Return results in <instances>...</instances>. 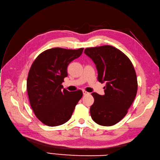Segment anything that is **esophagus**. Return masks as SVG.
Returning a JSON list of instances; mask_svg holds the SVG:
<instances>
[{
    "label": "esophagus",
    "mask_w": 160,
    "mask_h": 160,
    "mask_svg": "<svg viewBox=\"0 0 160 160\" xmlns=\"http://www.w3.org/2000/svg\"><path fill=\"white\" fill-rule=\"evenodd\" d=\"M82 92H83V95H88V94H89V92H87L86 91H84V90L82 91Z\"/></svg>",
    "instance_id": "obj_1"
}]
</instances>
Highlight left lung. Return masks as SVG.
Instances as JSON below:
<instances>
[{
	"label": "left lung",
	"mask_w": 160,
	"mask_h": 160,
	"mask_svg": "<svg viewBox=\"0 0 160 160\" xmlns=\"http://www.w3.org/2000/svg\"><path fill=\"white\" fill-rule=\"evenodd\" d=\"M84 54L92 59L98 70V80L106 83L105 94L91 95V118L98 124L112 126L119 122L134 100L138 83L134 68L128 57L111 46L88 48Z\"/></svg>",
	"instance_id": "8db88e82"
}]
</instances>
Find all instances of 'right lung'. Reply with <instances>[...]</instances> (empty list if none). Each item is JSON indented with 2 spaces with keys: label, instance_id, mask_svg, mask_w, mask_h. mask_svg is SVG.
<instances>
[{
  "label": "right lung",
  "instance_id": "obj_1",
  "mask_svg": "<svg viewBox=\"0 0 160 160\" xmlns=\"http://www.w3.org/2000/svg\"><path fill=\"white\" fill-rule=\"evenodd\" d=\"M84 48H55L41 53L33 62L27 78L30 103L36 117L46 125L64 124L71 118L82 91L69 92L61 84L68 76V66Z\"/></svg>",
  "mask_w": 160,
  "mask_h": 160
}]
</instances>
